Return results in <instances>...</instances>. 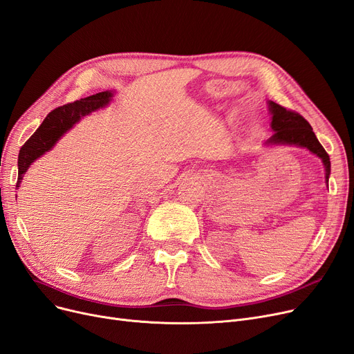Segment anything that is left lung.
<instances>
[{
	"mask_svg": "<svg viewBox=\"0 0 354 354\" xmlns=\"http://www.w3.org/2000/svg\"><path fill=\"white\" fill-rule=\"evenodd\" d=\"M269 111L272 114L270 127L274 131L270 139L266 142L268 145H290L308 149L317 155L326 167V179L328 183L331 163L330 156L324 147L318 142L317 136L313 131L310 122L306 121L301 114L286 110L285 106L269 101Z\"/></svg>",
	"mask_w": 354,
	"mask_h": 354,
	"instance_id": "left-lung-1",
	"label": "left lung"
}]
</instances>
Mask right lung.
Instances as JSON below:
<instances>
[{"label": "right lung", "mask_w": 354, "mask_h": 354, "mask_svg": "<svg viewBox=\"0 0 354 354\" xmlns=\"http://www.w3.org/2000/svg\"><path fill=\"white\" fill-rule=\"evenodd\" d=\"M113 97L111 91L98 92L95 95L82 98L71 104H65L57 106L50 111L43 120L40 127L33 133V136L21 146L19 153V179H17V189L23 175L36 159H39L46 151H49L56 142L62 137L68 130H71L76 122L82 117L97 111L102 106L109 104ZM17 196V195H15Z\"/></svg>", "instance_id": "1"}]
</instances>
